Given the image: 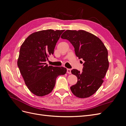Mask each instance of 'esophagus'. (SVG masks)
<instances>
[{
	"mask_svg": "<svg viewBox=\"0 0 126 126\" xmlns=\"http://www.w3.org/2000/svg\"><path fill=\"white\" fill-rule=\"evenodd\" d=\"M67 72L68 74H71V69H67Z\"/></svg>",
	"mask_w": 126,
	"mask_h": 126,
	"instance_id": "obj_1",
	"label": "esophagus"
}]
</instances>
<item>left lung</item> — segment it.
Wrapping results in <instances>:
<instances>
[{"mask_svg": "<svg viewBox=\"0 0 126 126\" xmlns=\"http://www.w3.org/2000/svg\"><path fill=\"white\" fill-rule=\"evenodd\" d=\"M61 38L69 40L76 56L85 62L81 72L71 71L78 79L77 83L70 87L71 91L78 98L92 96L101 86L108 69L107 49L99 38L85 30H67Z\"/></svg>", "mask_w": 126, "mask_h": 126, "instance_id": "1", "label": "left lung"}]
</instances>
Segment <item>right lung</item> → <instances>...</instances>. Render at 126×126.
Segmentation results:
<instances>
[{
	"mask_svg": "<svg viewBox=\"0 0 126 126\" xmlns=\"http://www.w3.org/2000/svg\"><path fill=\"white\" fill-rule=\"evenodd\" d=\"M64 30L52 29L35 32L21 46L17 65L29 90L37 96L50 93L59 75L67 72L63 67L48 66V57L54 54L56 43Z\"/></svg>",
	"mask_w": 126,
	"mask_h": 126,
	"instance_id": "add662e5",
	"label": "right lung"
}]
</instances>
